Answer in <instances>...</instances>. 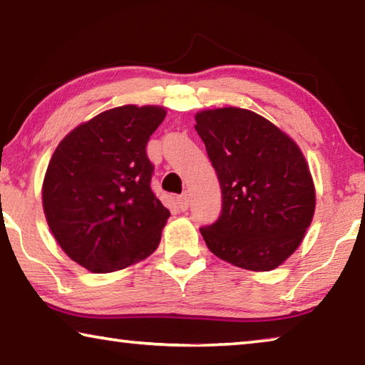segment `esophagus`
<instances>
[{
  "instance_id": "esophagus-1",
  "label": "esophagus",
  "mask_w": 365,
  "mask_h": 365,
  "mask_svg": "<svg viewBox=\"0 0 365 365\" xmlns=\"http://www.w3.org/2000/svg\"><path fill=\"white\" fill-rule=\"evenodd\" d=\"M188 205H190V201H188V195L187 193L182 195V196H178V207H180V211H187Z\"/></svg>"
}]
</instances>
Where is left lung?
Wrapping results in <instances>:
<instances>
[{
  "label": "left lung",
  "instance_id": "obj_1",
  "mask_svg": "<svg viewBox=\"0 0 365 365\" xmlns=\"http://www.w3.org/2000/svg\"><path fill=\"white\" fill-rule=\"evenodd\" d=\"M195 128L222 190V214L201 235L237 267L269 272L298 250L316 212V187L296 141L243 108L196 113Z\"/></svg>",
  "mask_w": 365,
  "mask_h": 365
}]
</instances>
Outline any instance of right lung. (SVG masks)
<instances>
[{
	"instance_id": "right-lung-1",
	"label": "right lung",
	"mask_w": 365,
	"mask_h": 365,
	"mask_svg": "<svg viewBox=\"0 0 365 365\" xmlns=\"http://www.w3.org/2000/svg\"><path fill=\"white\" fill-rule=\"evenodd\" d=\"M164 106L125 104L82 122L61 140L41 187L49 230L73 262L109 274L156 251L169 209L151 190L146 145Z\"/></svg>"
}]
</instances>
